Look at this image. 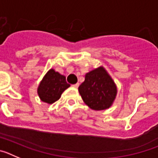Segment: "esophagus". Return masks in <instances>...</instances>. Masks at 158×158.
I'll return each mask as SVG.
<instances>
[{
  "instance_id": "obj_1",
  "label": "esophagus",
  "mask_w": 158,
  "mask_h": 158,
  "mask_svg": "<svg viewBox=\"0 0 158 158\" xmlns=\"http://www.w3.org/2000/svg\"><path fill=\"white\" fill-rule=\"evenodd\" d=\"M73 88H75V89H77L78 87H79V84L78 83H77V84H74V85H73Z\"/></svg>"
}]
</instances>
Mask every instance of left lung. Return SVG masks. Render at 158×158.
Listing matches in <instances>:
<instances>
[{
	"instance_id": "left-lung-1",
	"label": "left lung",
	"mask_w": 158,
	"mask_h": 158,
	"mask_svg": "<svg viewBox=\"0 0 158 158\" xmlns=\"http://www.w3.org/2000/svg\"><path fill=\"white\" fill-rule=\"evenodd\" d=\"M78 90L84 102L96 111L108 108L117 93L115 83L103 67L88 73Z\"/></svg>"
}]
</instances>
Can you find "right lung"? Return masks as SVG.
I'll use <instances>...</instances> for the list:
<instances>
[{
  "label": "right lung",
  "instance_id": "right-lung-1",
  "mask_svg": "<svg viewBox=\"0 0 158 158\" xmlns=\"http://www.w3.org/2000/svg\"><path fill=\"white\" fill-rule=\"evenodd\" d=\"M70 86L65 81V77L50 69L38 88V94L42 101L53 104L60 98L62 93Z\"/></svg>",
  "mask_w": 158,
  "mask_h": 158
}]
</instances>
